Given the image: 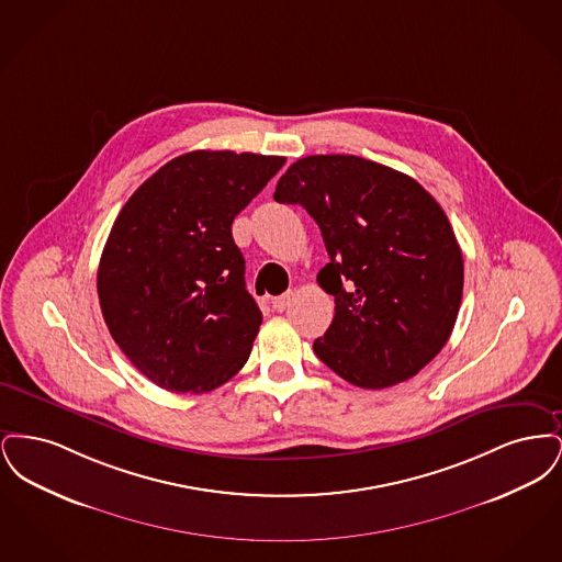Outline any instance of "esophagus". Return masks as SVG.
Returning a JSON list of instances; mask_svg holds the SVG:
<instances>
[{
	"mask_svg": "<svg viewBox=\"0 0 562 562\" xmlns=\"http://www.w3.org/2000/svg\"><path fill=\"white\" fill-rule=\"evenodd\" d=\"M293 291H289V293L280 294V296H273L271 299V305H273V310L276 312H284L289 305H291V301H293Z\"/></svg>",
	"mask_w": 562,
	"mask_h": 562,
	"instance_id": "obj_1",
	"label": "esophagus"
}]
</instances>
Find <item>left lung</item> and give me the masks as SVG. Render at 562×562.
<instances>
[{
    "label": "left lung",
    "mask_w": 562,
    "mask_h": 562,
    "mask_svg": "<svg viewBox=\"0 0 562 562\" xmlns=\"http://www.w3.org/2000/svg\"><path fill=\"white\" fill-rule=\"evenodd\" d=\"M273 200L321 227L318 273L335 318L314 341L322 362L364 390L419 373L447 346L463 294V257L440 204L408 175L358 156H307Z\"/></svg>",
    "instance_id": "obj_1"
}]
</instances>
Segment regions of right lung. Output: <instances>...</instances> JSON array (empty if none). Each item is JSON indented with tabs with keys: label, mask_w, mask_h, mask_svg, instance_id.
<instances>
[{
	"label": "right lung",
	"mask_w": 562,
	"mask_h": 562,
	"mask_svg": "<svg viewBox=\"0 0 562 562\" xmlns=\"http://www.w3.org/2000/svg\"><path fill=\"white\" fill-rule=\"evenodd\" d=\"M284 161L189 151L117 214L97 273L101 312L113 341L164 390L213 392L246 364L263 316L232 223Z\"/></svg>",
	"instance_id": "1"
}]
</instances>
